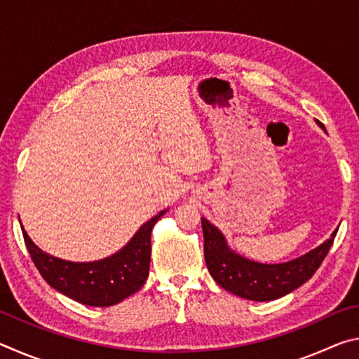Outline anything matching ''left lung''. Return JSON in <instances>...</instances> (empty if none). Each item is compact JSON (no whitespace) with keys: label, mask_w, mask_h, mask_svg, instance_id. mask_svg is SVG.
Segmentation results:
<instances>
[{"label":"left lung","mask_w":359,"mask_h":359,"mask_svg":"<svg viewBox=\"0 0 359 359\" xmlns=\"http://www.w3.org/2000/svg\"><path fill=\"white\" fill-rule=\"evenodd\" d=\"M317 123L325 130L321 121L317 120ZM201 224L205 264L214 280L229 293L259 302L278 299L306 283L323 263L339 229L323 244L299 258L280 264H263L231 250L220 229L205 218H201Z\"/></svg>","instance_id":"obj_1"}]
</instances>
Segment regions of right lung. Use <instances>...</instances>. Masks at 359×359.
I'll use <instances>...</instances> for the list:
<instances>
[{
    "instance_id": "add662e5",
    "label": "right lung",
    "mask_w": 359,
    "mask_h": 359,
    "mask_svg": "<svg viewBox=\"0 0 359 359\" xmlns=\"http://www.w3.org/2000/svg\"><path fill=\"white\" fill-rule=\"evenodd\" d=\"M166 210L144 223L120 252L92 263H72L42 252L22 226L23 239L44 280L85 306H115L142 288L149 277L151 228Z\"/></svg>"
}]
</instances>
